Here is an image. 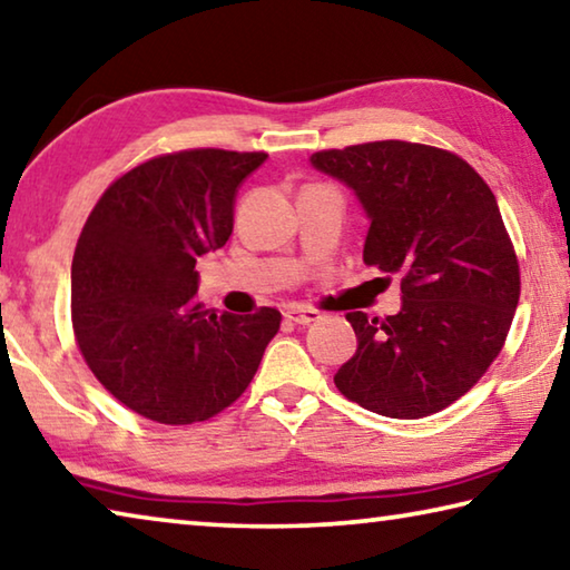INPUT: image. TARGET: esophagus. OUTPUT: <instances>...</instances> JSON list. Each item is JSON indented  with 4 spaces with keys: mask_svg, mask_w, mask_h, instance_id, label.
I'll use <instances>...</instances> for the list:
<instances>
[{
    "mask_svg": "<svg viewBox=\"0 0 570 570\" xmlns=\"http://www.w3.org/2000/svg\"><path fill=\"white\" fill-rule=\"evenodd\" d=\"M284 316H286L288 322L306 326V324H312V322L320 320V312H316V308H306V306H286Z\"/></svg>",
    "mask_w": 570,
    "mask_h": 570,
    "instance_id": "1",
    "label": "esophagus"
}]
</instances>
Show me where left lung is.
Here are the masks:
<instances>
[{
    "label": "left lung",
    "mask_w": 570,
    "mask_h": 570,
    "mask_svg": "<svg viewBox=\"0 0 570 570\" xmlns=\"http://www.w3.org/2000/svg\"><path fill=\"white\" fill-rule=\"evenodd\" d=\"M308 160L364 208V264L402 276L397 314H346L356 352L334 384L384 417L445 410L503 350L520 296L493 190L462 158L417 142H364Z\"/></svg>",
    "instance_id": "left-lung-1"
}]
</instances>
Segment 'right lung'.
I'll return each instance as SVG.
<instances>
[{
    "label": "right lung",
    "mask_w": 570,
    "mask_h": 570,
    "mask_svg": "<svg viewBox=\"0 0 570 570\" xmlns=\"http://www.w3.org/2000/svg\"><path fill=\"white\" fill-rule=\"evenodd\" d=\"M266 153L183 150L102 193L72 256V326L95 377L163 424L236 402L282 324L276 308L214 314L196 302V262L234 230L240 183Z\"/></svg>",
    "instance_id": "obj_1"
}]
</instances>
